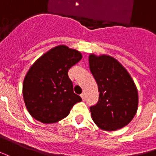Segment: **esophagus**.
<instances>
[{
    "label": "esophagus",
    "instance_id": "34e87169",
    "mask_svg": "<svg viewBox=\"0 0 156 156\" xmlns=\"http://www.w3.org/2000/svg\"><path fill=\"white\" fill-rule=\"evenodd\" d=\"M80 96H81V98H82L83 101H85V99H86V95H85V93L80 94Z\"/></svg>",
    "mask_w": 156,
    "mask_h": 156
}]
</instances>
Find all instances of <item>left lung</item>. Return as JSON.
Returning <instances> with one entry per match:
<instances>
[{
  "label": "left lung",
  "mask_w": 156,
  "mask_h": 156,
  "mask_svg": "<svg viewBox=\"0 0 156 156\" xmlns=\"http://www.w3.org/2000/svg\"><path fill=\"white\" fill-rule=\"evenodd\" d=\"M89 63L100 92L97 104L90 107L93 121L108 131L127 126L138 108V91L131 76L110 55L90 54Z\"/></svg>",
  "instance_id": "obj_1"
}]
</instances>
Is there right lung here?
<instances>
[{
	"label": "right lung",
	"mask_w": 156,
	"mask_h": 156,
	"mask_svg": "<svg viewBox=\"0 0 156 156\" xmlns=\"http://www.w3.org/2000/svg\"><path fill=\"white\" fill-rule=\"evenodd\" d=\"M82 58L80 52L64 45L51 49L30 66L22 93L27 111L44 124L64 119L82 99L73 91L68 70Z\"/></svg>",
	"instance_id": "add662e5"
}]
</instances>
